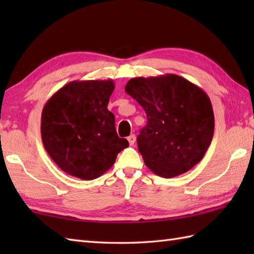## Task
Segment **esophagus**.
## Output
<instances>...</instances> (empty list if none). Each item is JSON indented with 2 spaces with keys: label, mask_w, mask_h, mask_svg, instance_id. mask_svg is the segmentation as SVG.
Here are the masks:
<instances>
[{
  "label": "esophagus",
  "mask_w": 254,
  "mask_h": 254,
  "mask_svg": "<svg viewBox=\"0 0 254 254\" xmlns=\"http://www.w3.org/2000/svg\"><path fill=\"white\" fill-rule=\"evenodd\" d=\"M127 141H128V144H130V145H134V143H135V141H136L135 135H134V134H131V135L127 137Z\"/></svg>",
  "instance_id": "esophagus-1"
}]
</instances>
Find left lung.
Wrapping results in <instances>:
<instances>
[{"label": "left lung", "instance_id": "left-lung-1", "mask_svg": "<svg viewBox=\"0 0 254 254\" xmlns=\"http://www.w3.org/2000/svg\"><path fill=\"white\" fill-rule=\"evenodd\" d=\"M146 112L137 136L138 152L154 174L174 178L192 169L208 149L214 112L206 93L175 74L135 77L126 85Z\"/></svg>", "mask_w": 254, "mask_h": 254}]
</instances>
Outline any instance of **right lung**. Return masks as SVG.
Returning a JSON list of instances; mask_svg holds the SVG:
<instances>
[{"label":"right lung","mask_w":254,"mask_h":254,"mask_svg":"<svg viewBox=\"0 0 254 254\" xmlns=\"http://www.w3.org/2000/svg\"><path fill=\"white\" fill-rule=\"evenodd\" d=\"M113 80H74L46 102L41 138L52 160L67 175L93 180L115 164L128 146L118 136L108 102Z\"/></svg>","instance_id":"right-lung-1"}]
</instances>
